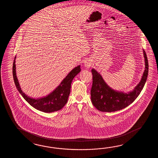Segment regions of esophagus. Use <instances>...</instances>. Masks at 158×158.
I'll return each mask as SVG.
<instances>
[{"instance_id":"1","label":"esophagus","mask_w":158,"mask_h":158,"mask_svg":"<svg viewBox=\"0 0 158 158\" xmlns=\"http://www.w3.org/2000/svg\"><path fill=\"white\" fill-rule=\"evenodd\" d=\"M92 65V62L90 60H86L84 62V67L86 68H89Z\"/></svg>"}]
</instances>
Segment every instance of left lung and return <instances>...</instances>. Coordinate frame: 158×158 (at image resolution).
I'll return each instance as SVG.
<instances>
[{
  "label": "left lung",
  "mask_w": 158,
  "mask_h": 158,
  "mask_svg": "<svg viewBox=\"0 0 158 158\" xmlns=\"http://www.w3.org/2000/svg\"><path fill=\"white\" fill-rule=\"evenodd\" d=\"M145 69L139 84L128 93L114 90L106 83L101 74L95 69H91L93 85L91 89V100L94 107L102 112L119 111L132 103L139 95L147 80L148 73V57L144 50Z\"/></svg>",
  "instance_id": "1"
}]
</instances>
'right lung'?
Listing matches in <instances>:
<instances>
[{"label": "right lung", "instance_id": "obj_1", "mask_svg": "<svg viewBox=\"0 0 158 158\" xmlns=\"http://www.w3.org/2000/svg\"><path fill=\"white\" fill-rule=\"evenodd\" d=\"M15 57L13 64V77L14 82L18 91L23 97L32 107L39 111L50 113L61 110L66 104L71 92V83L74 77L80 72V65L74 68L68 73L60 84L51 93L40 98L34 99L28 97L21 89L16 72Z\"/></svg>", "mask_w": 158, "mask_h": 158}]
</instances>
